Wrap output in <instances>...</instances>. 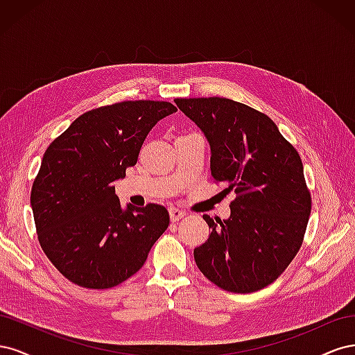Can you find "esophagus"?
<instances>
[{
  "instance_id": "obj_1",
  "label": "esophagus",
  "mask_w": 355,
  "mask_h": 355,
  "mask_svg": "<svg viewBox=\"0 0 355 355\" xmlns=\"http://www.w3.org/2000/svg\"><path fill=\"white\" fill-rule=\"evenodd\" d=\"M168 214H170V219L173 220V222H178L179 219L187 216V213H185L184 210L178 209V207H170V209H168Z\"/></svg>"
}]
</instances>
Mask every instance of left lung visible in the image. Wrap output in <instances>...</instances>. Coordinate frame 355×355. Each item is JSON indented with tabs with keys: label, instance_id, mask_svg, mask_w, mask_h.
Instances as JSON below:
<instances>
[{
	"label": "left lung",
	"instance_id": "1",
	"mask_svg": "<svg viewBox=\"0 0 355 355\" xmlns=\"http://www.w3.org/2000/svg\"><path fill=\"white\" fill-rule=\"evenodd\" d=\"M206 136L210 171L237 194L228 219H211L207 241L194 250L198 270L234 293L275 282L296 256L311 213V196L296 149L270 116L223 98L176 99Z\"/></svg>",
	"mask_w": 355,
	"mask_h": 355
}]
</instances>
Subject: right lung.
Segmentation results:
<instances>
[{
	"mask_svg": "<svg viewBox=\"0 0 355 355\" xmlns=\"http://www.w3.org/2000/svg\"><path fill=\"white\" fill-rule=\"evenodd\" d=\"M176 111L155 101L102 106L80 115L47 148L31 207L42 250L69 282L87 288L125 282L167 230L166 207H123L114 185L137 163L153 127Z\"/></svg>",
	"mask_w": 355,
	"mask_h": 355,
	"instance_id": "right-lung-1",
	"label": "right lung"
}]
</instances>
